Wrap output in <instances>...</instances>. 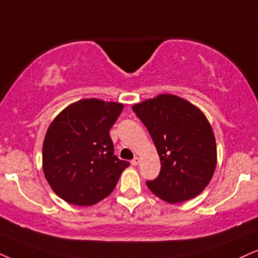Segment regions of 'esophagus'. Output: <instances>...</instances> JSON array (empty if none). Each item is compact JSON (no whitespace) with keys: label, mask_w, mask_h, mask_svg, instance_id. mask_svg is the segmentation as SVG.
I'll use <instances>...</instances> for the list:
<instances>
[{"label":"esophagus","mask_w":258,"mask_h":258,"mask_svg":"<svg viewBox=\"0 0 258 258\" xmlns=\"http://www.w3.org/2000/svg\"><path fill=\"white\" fill-rule=\"evenodd\" d=\"M138 163H139V157H135V159H133V160L131 161L132 166H137Z\"/></svg>","instance_id":"obj_1"}]
</instances>
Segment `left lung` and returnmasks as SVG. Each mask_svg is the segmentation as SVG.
Returning a JSON list of instances; mask_svg holds the SVG:
<instances>
[{
	"instance_id": "left-lung-1",
	"label": "left lung",
	"mask_w": 258,
	"mask_h": 258,
	"mask_svg": "<svg viewBox=\"0 0 258 258\" xmlns=\"http://www.w3.org/2000/svg\"><path fill=\"white\" fill-rule=\"evenodd\" d=\"M147 127L161 161L160 174L149 190L168 203L195 198L216 168V143L209 121L196 105L163 94L132 107Z\"/></svg>"
}]
</instances>
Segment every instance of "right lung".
<instances>
[{
	"mask_svg": "<svg viewBox=\"0 0 258 258\" xmlns=\"http://www.w3.org/2000/svg\"><path fill=\"white\" fill-rule=\"evenodd\" d=\"M123 105L86 98L52 120L43 143V172L67 203L89 207L109 196L130 162L114 155L109 131Z\"/></svg>",
	"mask_w": 258,
	"mask_h": 258,
	"instance_id": "1",
	"label": "right lung"
}]
</instances>
